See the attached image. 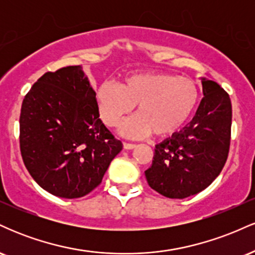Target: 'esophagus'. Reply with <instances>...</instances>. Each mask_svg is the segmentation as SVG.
Returning <instances> with one entry per match:
<instances>
[{"mask_svg":"<svg viewBox=\"0 0 255 255\" xmlns=\"http://www.w3.org/2000/svg\"><path fill=\"white\" fill-rule=\"evenodd\" d=\"M135 144H129V142H124V148L125 150H133L135 148Z\"/></svg>","mask_w":255,"mask_h":255,"instance_id":"1","label":"esophagus"}]
</instances>
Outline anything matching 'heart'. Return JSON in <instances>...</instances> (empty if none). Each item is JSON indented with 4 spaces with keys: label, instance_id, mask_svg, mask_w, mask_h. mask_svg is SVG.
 <instances>
[{
    "label": "heart",
    "instance_id": "heart-1",
    "mask_svg": "<svg viewBox=\"0 0 255 255\" xmlns=\"http://www.w3.org/2000/svg\"><path fill=\"white\" fill-rule=\"evenodd\" d=\"M198 87L192 79L171 73H134L121 85L105 81L96 91L101 118L108 126H118L136 104L137 114L120 127L125 136L140 139L154 133L168 136L177 133L198 103Z\"/></svg>",
    "mask_w": 255,
    "mask_h": 255
}]
</instances>
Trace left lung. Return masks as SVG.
I'll list each match as a JSON object with an SVG mask.
<instances>
[{
	"label": "left lung",
	"mask_w": 255,
	"mask_h": 255,
	"mask_svg": "<svg viewBox=\"0 0 255 255\" xmlns=\"http://www.w3.org/2000/svg\"><path fill=\"white\" fill-rule=\"evenodd\" d=\"M204 98L194 118L154 148L145 171L152 189L170 199L204 191L227 162L230 145L231 102L216 81L201 78Z\"/></svg>",
	"instance_id": "8db88e82"
}]
</instances>
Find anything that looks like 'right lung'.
<instances>
[{"mask_svg": "<svg viewBox=\"0 0 255 255\" xmlns=\"http://www.w3.org/2000/svg\"><path fill=\"white\" fill-rule=\"evenodd\" d=\"M20 150L26 169L58 198L89 194L122 150L99 119L96 92L81 66L48 72L25 96Z\"/></svg>", "mask_w": 255, "mask_h": 255, "instance_id": "1", "label": "right lung"}]
</instances>
